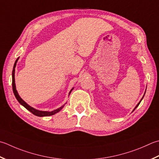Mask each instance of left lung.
Returning a JSON list of instances; mask_svg holds the SVG:
<instances>
[{
    "instance_id": "1",
    "label": "left lung",
    "mask_w": 159,
    "mask_h": 159,
    "mask_svg": "<svg viewBox=\"0 0 159 159\" xmlns=\"http://www.w3.org/2000/svg\"><path fill=\"white\" fill-rule=\"evenodd\" d=\"M144 95H145V94H144ZM143 97H144V96H143ZM143 98H141V101H139V103H138V104H137V105H136V107H135V108H134V110H133V111H134V110H135V109H136V107H138V106H139V104H140V102H141V101H142V99H143Z\"/></svg>"
}]
</instances>
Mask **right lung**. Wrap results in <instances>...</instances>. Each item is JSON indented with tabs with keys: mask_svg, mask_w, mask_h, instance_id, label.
Here are the masks:
<instances>
[{
	"mask_svg": "<svg viewBox=\"0 0 159 159\" xmlns=\"http://www.w3.org/2000/svg\"><path fill=\"white\" fill-rule=\"evenodd\" d=\"M18 58H18L16 59V60L15 63H14V65L13 70H12V89H13V92H14V96H15V97L16 98L17 101H18V102H19L20 104H21L22 105H23V107H25L27 110H29V111H30V112H32L33 114H34V115H35V116H37L42 117V116H52V115H54V114H55L56 113H58V111H60L61 110V109L64 107V105H63V106H62V107H59V108L57 109V110H54V111H40V110H36V109L33 108L32 107L30 106L29 105L27 104L26 102H25V101L23 100V99H22V98L20 97V96L18 95V94L16 89L15 77H14V76H14V74H15V67H16V63H17V61H18ZM72 89H73V88L70 90V93H69V95L70 94L71 92L72 91Z\"/></svg>",
	"mask_w": 159,
	"mask_h": 159,
	"instance_id": "add662e5",
	"label": "right lung"
}]
</instances>
